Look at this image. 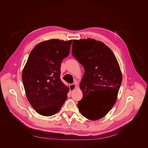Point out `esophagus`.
<instances>
[{
    "mask_svg": "<svg viewBox=\"0 0 148 148\" xmlns=\"http://www.w3.org/2000/svg\"><path fill=\"white\" fill-rule=\"evenodd\" d=\"M69 87V91H70V92H72L76 88V83L70 84Z\"/></svg>",
    "mask_w": 148,
    "mask_h": 148,
    "instance_id": "obj_1",
    "label": "esophagus"
}]
</instances>
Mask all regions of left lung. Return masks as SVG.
Listing matches in <instances>:
<instances>
[{"instance_id": "obj_1", "label": "left lung", "mask_w": 148, "mask_h": 148, "mask_svg": "<svg viewBox=\"0 0 148 148\" xmlns=\"http://www.w3.org/2000/svg\"><path fill=\"white\" fill-rule=\"evenodd\" d=\"M72 54L85 71L80 83L83 97L77 104L79 112L89 120H98L117 99L122 80L118 60L106 44L90 38L74 40Z\"/></svg>"}]
</instances>
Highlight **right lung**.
I'll list each match as a JSON object with an SVG mask.
<instances>
[{
    "mask_svg": "<svg viewBox=\"0 0 148 148\" xmlns=\"http://www.w3.org/2000/svg\"><path fill=\"white\" fill-rule=\"evenodd\" d=\"M72 41L53 39L39 43L30 53L23 70L27 98L42 116L58 112L67 99L69 88L60 79V66L69 55Z\"/></svg>",
    "mask_w": 148,
    "mask_h": 148,
    "instance_id": "1",
    "label": "right lung"
}]
</instances>
